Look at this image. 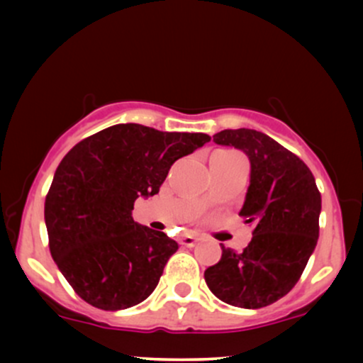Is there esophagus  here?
Instances as JSON below:
<instances>
[{
    "label": "esophagus",
    "mask_w": 363,
    "mask_h": 363,
    "mask_svg": "<svg viewBox=\"0 0 363 363\" xmlns=\"http://www.w3.org/2000/svg\"><path fill=\"white\" fill-rule=\"evenodd\" d=\"M201 240V237L199 235H194V234H186L184 237L181 239V244L186 245V247H193V245H196Z\"/></svg>",
    "instance_id": "esophagus-1"
}]
</instances>
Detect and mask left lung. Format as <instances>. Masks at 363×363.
Returning a JSON list of instances; mask_svg holds the SVG:
<instances>
[{
    "instance_id": "8db88e82",
    "label": "left lung",
    "mask_w": 363,
    "mask_h": 363,
    "mask_svg": "<svg viewBox=\"0 0 363 363\" xmlns=\"http://www.w3.org/2000/svg\"><path fill=\"white\" fill-rule=\"evenodd\" d=\"M216 145L242 150L251 179L239 215L254 223L242 252L223 247L205 272L215 297L242 309L280 301L298 281L319 239L320 194L315 179L297 155L256 129H223Z\"/></svg>"
}]
</instances>
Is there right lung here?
Instances as JSON below:
<instances>
[{"label": "right lung", "instance_id": "add662e5", "mask_svg": "<svg viewBox=\"0 0 363 363\" xmlns=\"http://www.w3.org/2000/svg\"><path fill=\"white\" fill-rule=\"evenodd\" d=\"M205 133H167L126 123L66 153L45 196L54 262L90 306L121 311L155 290L179 245L133 220L138 198L157 194L170 165L208 143Z\"/></svg>", "mask_w": 363, "mask_h": 363}]
</instances>
